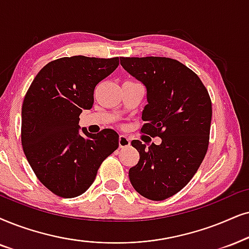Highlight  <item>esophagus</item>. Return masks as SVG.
<instances>
[{"instance_id":"1","label":"esophagus","mask_w":249,"mask_h":249,"mask_svg":"<svg viewBox=\"0 0 249 249\" xmlns=\"http://www.w3.org/2000/svg\"><path fill=\"white\" fill-rule=\"evenodd\" d=\"M118 142H119V148H125V147L130 146L131 140H130V138L125 137V135H121V137H119Z\"/></svg>"}]
</instances>
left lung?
Wrapping results in <instances>:
<instances>
[{"label": "left lung", "instance_id": "left-lung-1", "mask_svg": "<svg viewBox=\"0 0 249 249\" xmlns=\"http://www.w3.org/2000/svg\"><path fill=\"white\" fill-rule=\"evenodd\" d=\"M122 67L147 88L141 132L162 143L131 144L140 154L130 169L132 186L153 201L182 190L200 168L209 146L212 100L197 74L169 57H122Z\"/></svg>", "mask_w": 249, "mask_h": 249}]
</instances>
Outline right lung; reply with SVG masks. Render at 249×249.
<instances>
[{
    "label": "right lung",
    "mask_w": 249,
    "mask_h": 249,
    "mask_svg": "<svg viewBox=\"0 0 249 249\" xmlns=\"http://www.w3.org/2000/svg\"><path fill=\"white\" fill-rule=\"evenodd\" d=\"M118 65V57H62L41 69L27 89L21 146L41 184L57 196L85 193L102 162L118 148L114 130L80 134L78 125L83 110L93 107L96 85Z\"/></svg>",
    "instance_id": "1"
}]
</instances>
